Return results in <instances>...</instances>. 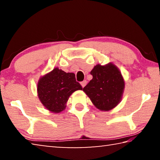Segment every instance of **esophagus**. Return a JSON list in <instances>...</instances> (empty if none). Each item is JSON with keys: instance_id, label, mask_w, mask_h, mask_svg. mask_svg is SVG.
I'll return each instance as SVG.
<instances>
[{"instance_id": "34e87169", "label": "esophagus", "mask_w": 160, "mask_h": 160, "mask_svg": "<svg viewBox=\"0 0 160 160\" xmlns=\"http://www.w3.org/2000/svg\"><path fill=\"white\" fill-rule=\"evenodd\" d=\"M80 84H81V85H82V88H84V87H85L87 85V81L86 80H83L82 82H80Z\"/></svg>"}]
</instances>
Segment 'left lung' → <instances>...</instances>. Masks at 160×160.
I'll return each mask as SVG.
<instances>
[{
  "mask_svg": "<svg viewBox=\"0 0 160 160\" xmlns=\"http://www.w3.org/2000/svg\"><path fill=\"white\" fill-rule=\"evenodd\" d=\"M90 74L92 79L83 88L97 109L109 111L118 105L122 97L124 81L121 73L112 63L97 65Z\"/></svg>",
  "mask_w": 160,
  "mask_h": 160,
  "instance_id": "8db88e82",
  "label": "left lung"
}]
</instances>
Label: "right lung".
<instances>
[{"label": "right lung", "mask_w": 160, "mask_h": 160, "mask_svg": "<svg viewBox=\"0 0 160 160\" xmlns=\"http://www.w3.org/2000/svg\"><path fill=\"white\" fill-rule=\"evenodd\" d=\"M78 90H82V88L76 81L75 74L66 72L58 68L40 78L37 85L40 101L53 113L64 110L69 97Z\"/></svg>", "instance_id": "right-lung-1"}]
</instances>
